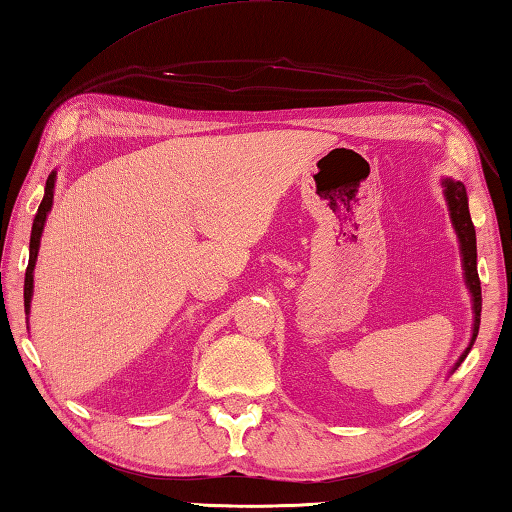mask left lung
I'll return each instance as SVG.
<instances>
[{
  "label": "left lung",
  "instance_id": "obj_1",
  "mask_svg": "<svg viewBox=\"0 0 512 512\" xmlns=\"http://www.w3.org/2000/svg\"><path fill=\"white\" fill-rule=\"evenodd\" d=\"M445 197H447V206H450V215H452L456 236H459V240H461L465 283H468V288L472 292V301H474V333H472V342L468 346V351H465L459 360V364H461L465 360V355L470 353L474 339H477V335H479V324H481V281H479V272H477V233H474V224L470 218L468 193H465V186L461 182L445 179Z\"/></svg>",
  "mask_w": 512,
  "mask_h": 512
}]
</instances>
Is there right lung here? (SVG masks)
<instances>
[{
  "label": "right lung",
  "instance_id": "add662e5",
  "mask_svg": "<svg viewBox=\"0 0 512 512\" xmlns=\"http://www.w3.org/2000/svg\"><path fill=\"white\" fill-rule=\"evenodd\" d=\"M53 184H56V173H51L47 177V188H44V197L40 202V209L35 213L33 220V231H31V249H29V267H26V276H24V308L29 312V303H31V292H33V267H35V258H38V247H40V236L44 229V220H47V213L53 204Z\"/></svg>",
  "mask_w": 512,
  "mask_h": 512
}]
</instances>
